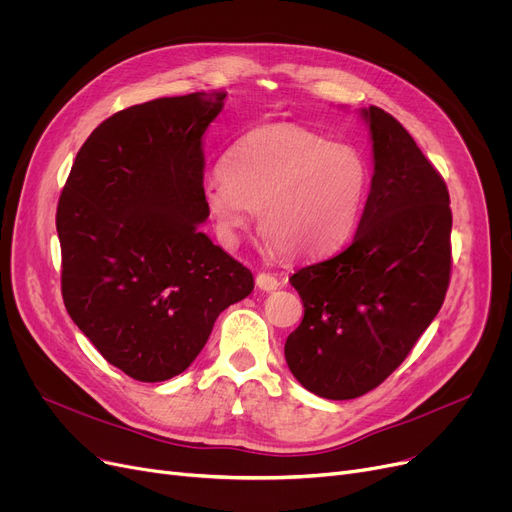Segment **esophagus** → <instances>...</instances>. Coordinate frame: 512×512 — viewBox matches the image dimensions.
Returning <instances> with one entry per match:
<instances>
[{"label": "esophagus", "mask_w": 512, "mask_h": 512, "mask_svg": "<svg viewBox=\"0 0 512 512\" xmlns=\"http://www.w3.org/2000/svg\"><path fill=\"white\" fill-rule=\"evenodd\" d=\"M255 282H257V286H259V290H265V292L276 290V288L280 286V280H278L274 274H265V272L257 274Z\"/></svg>", "instance_id": "1"}]
</instances>
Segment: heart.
<instances>
[{
    "label": "heart",
    "instance_id": "1",
    "mask_svg": "<svg viewBox=\"0 0 512 512\" xmlns=\"http://www.w3.org/2000/svg\"><path fill=\"white\" fill-rule=\"evenodd\" d=\"M369 180L359 147L276 122L247 132L226 151L222 170L203 182L201 199L222 245H236L255 211L267 247L315 257L351 234Z\"/></svg>",
    "mask_w": 512,
    "mask_h": 512
}]
</instances>
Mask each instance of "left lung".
Here are the masks:
<instances>
[{
	"mask_svg": "<svg viewBox=\"0 0 512 512\" xmlns=\"http://www.w3.org/2000/svg\"><path fill=\"white\" fill-rule=\"evenodd\" d=\"M361 116L373 178L355 238L290 278L305 315L286 338V363L330 400L367 394L407 359L444 303L452 267L444 178L388 112L371 105Z\"/></svg>",
	"mask_w": 512,
	"mask_h": 512,
	"instance_id": "left-lung-1",
	"label": "left lung"
}]
</instances>
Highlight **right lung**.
<instances>
[{"label": "right lung", "instance_id": "1", "mask_svg": "<svg viewBox=\"0 0 512 512\" xmlns=\"http://www.w3.org/2000/svg\"><path fill=\"white\" fill-rule=\"evenodd\" d=\"M226 93L161 97L103 120L60 195L62 297L78 330L132 380L164 382L205 346L253 274L199 230L203 134Z\"/></svg>", "mask_w": 512, "mask_h": 512}]
</instances>
